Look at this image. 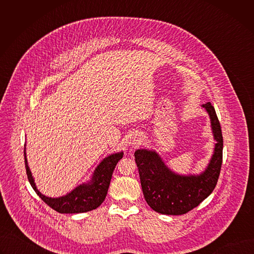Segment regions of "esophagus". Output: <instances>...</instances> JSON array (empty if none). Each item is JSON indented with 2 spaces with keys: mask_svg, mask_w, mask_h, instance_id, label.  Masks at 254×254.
<instances>
[{
  "mask_svg": "<svg viewBox=\"0 0 254 254\" xmlns=\"http://www.w3.org/2000/svg\"><path fill=\"white\" fill-rule=\"evenodd\" d=\"M143 140V137H142V134L140 132H134L130 135V138H129V143L130 146L132 147H136L138 146V144H140Z\"/></svg>",
  "mask_w": 254,
  "mask_h": 254,
  "instance_id": "1",
  "label": "esophagus"
}]
</instances>
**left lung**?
I'll return each mask as SVG.
<instances>
[{"label":"left lung","mask_w":254,"mask_h":254,"mask_svg":"<svg viewBox=\"0 0 254 254\" xmlns=\"http://www.w3.org/2000/svg\"><path fill=\"white\" fill-rule=\"evenodd\" d=\"M203 107L210 116L214 138L217 142L212 159L202 174L179 176L165 166L156 152L137 150L134 153L143 197L149 206L158 213L185 214L197 207L216 187L222 165L223 136L214 106L208 102L203 104Z\"/></svg>","instance_id":"left-lung-1"}]
</instances>
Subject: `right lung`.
<instances>
[{
  "mask_svg": "<svg viewBox=\"0 0 254 254\" xmlns=\"http://www.w3.org/2000/svg\"><path fill=\"white\" fill-rule=\"evenodd\" d=\"M124 154L119 153L105 158L96 168L91 182L88 184H83L75 188L71 193L60 198H49L41 194L36 188L32 174L27 164L26 152L24 151L25 157V168L29 182L37 193V195L52 209L59 213H83L96 209L104 201L108 187L111 184L112 176L114 170L123 158Z\"/></svg>",
  "mask_w": 254,
  "mask_h": 254,
  "instance_id": "right-lung-1",
  "label": "right lung"
}]
</instances>
